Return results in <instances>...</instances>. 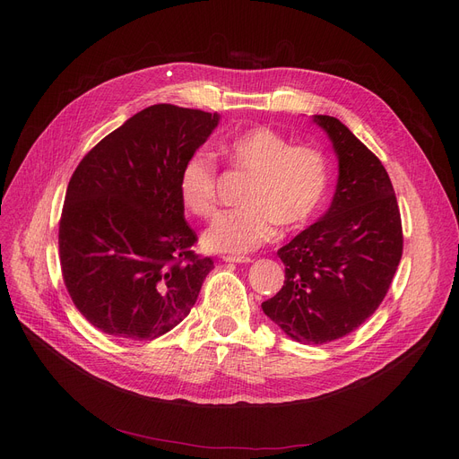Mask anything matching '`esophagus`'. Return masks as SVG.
I'll list each match as a JSON object with an SVG mask.
<instances>
[{"instance_id":"34e87169","label":"esophagus","mask_w":459,"mask_h":459,"mask_svg":"<svg viewBox=\"0 0 459 459\" xmlns=\"http://www.w3.org/2000/svg\"><path fill=\"white\" fill-rule=\"evenodd\" d=\"M225 262H234V264H249L253 258L251 256H232V255H227L223 256Z\"/></svg>"}]
</instances>
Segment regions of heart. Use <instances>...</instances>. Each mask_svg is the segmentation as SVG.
I'll return each mask as SVG.
<instances>
[{
  "instance_id": "1",
  "label": "heart",
  "mask_w": 459,
  "mask_h": 459,
  "mask_svg": "<svg viewBox=\"0 0 459 459\" xmlns=\"http://www.w3.org/2000/svg\"><path fill=\"white\" fill-rule=\"evenodd\" d=\"M227 161L251 175L244 208L220 213L204 234L212 251L246 253L270 242L277 225L286 230L307 227L322 210L329 186L331 163L316 147L292 141L268 126H255L223 143ZM217 165L197 151L186 158L178 175V195L199 217H210L217 206Z\"/></svg>"
}]
</instances>
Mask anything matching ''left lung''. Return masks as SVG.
I'll return each instance as SVG.
<instances>
[{
    "label": "left lung",
    "mask_w": 459,
    "mask_h": 459,
    "mask_svg": "<svg viewBox=\"0 0 459 459\" xmlns=\"http://www.w3.org/2000/svg\"><path fill=\"white\" fill-rule=\"evenodd\" d=\"M339 156V182L320 221L277 255L284 284L262 310L288 336L325 344L355 331L387 296L403 251L402 217L379 158L339 118L315 115Z\"/></svg>",
    "instance_id": "1"
}]
</instances>
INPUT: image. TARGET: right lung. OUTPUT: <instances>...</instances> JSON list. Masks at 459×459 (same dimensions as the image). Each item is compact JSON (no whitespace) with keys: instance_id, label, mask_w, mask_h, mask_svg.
<instances>
[{"instance_id":"add662e5","label":"right lung","mask_w":459,"mask_h":459,"mask_svg":"<svg viewBox=\"0 0 459 459\" xmlns=\"http://www.w3.org/2000/svg\"><path fill=\"white\" fill-rule=\"evenodd\" d=\"M220 115L156 104L83 156L59 220V260L76 308L106 334L154 341L195 305L213 260L191 247L178 175Z\"/></svg>"}]
</instances>
